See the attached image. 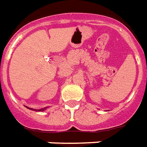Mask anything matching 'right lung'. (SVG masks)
I'll use <instances>...</instances> for the list:
<instances>
[{
  "mask_svg": "<svg viewBox=\"0 0 147 147\" xmlns=\"http://www.w3.org/2000/svg\"><path fill=\"white\" fill-rule=\"evenodd\" d=\"M45 109H46V108H44V109H38V110H36V111H45Z\"/></svg>",
  "mask_w": 147,
  "mask_h": 147,
  "instance_id": "right-lung-1",
  "label": "right lung"
}]
</instances>
